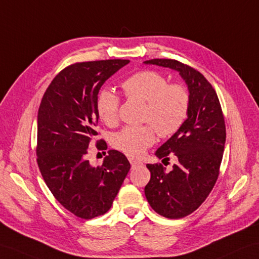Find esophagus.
Listing matches in <instances>:
<instances>
[{
	"instance_id": "obj_1",
	"label": "esophagus",
	"mask_w": 259,
	"mask_h": 259,
	"mask_svg": "<svg viewBox=\"0 0 259 259\" xmlns=\"http://www.w3.org/2000/svg\"><path fill=\"white\" fill-rule=\"evenodd\" d=\"M129 161H130V163H131L132 166H137V165L142 164V162L138 161V160H136V159H132V158H129Z\"/></svg>"
}]
</instances>
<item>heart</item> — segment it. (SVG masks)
<instances>
[{
  "label": "heart",
  "instance_id": "b5f03b06",
  "mask_svg": "<svg viewBox=\"0 0 259 259\" xmlns=\"http://www.w3.org/2000/svg\"><path fill=\"white\" fill-rule=\"evenodd\" d=\"M125 97L146 102L141 127H124L112 137V146L130 157H140L155 141V130L169 138L181 129L188 118L190 95L181 83H170L155 70H140L121 83ZM120 99L109 89H102L96 101V110L102 122L112 125L118 121Z\"/></svg>",
  "mask_w": 259,
  "mask_h": 259
}]
</instances>
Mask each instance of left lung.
Masks as SVG:
<instances>
[{
    "label": "left lung",
    "mask_w": 259,
    "mask_h": 259,
    "mask_svg": "<svg viewBox=\"0 0 259 259\" xmlns=\"http://www.w3.org/2000/svg\"><path fill=\"white\" fill-rule=\"evenodd\" d=\"M144 63L178 70L190 92L188 119L155 151L159 159L169 161L174 155L178 162L171 171L161 163L147 164L151 179L144 188L155 212L177 220L200 207L218 181L226 140L224 115L215 89L198 70L176 59Z\"/></svg>",
    "instance_id": "obj_1"
}]
</instances>
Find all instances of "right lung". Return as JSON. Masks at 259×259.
Here are the masks:
<instances>
[{
	"mask_svg": "<svg viewBox=\"0 0 259 259\" xmlns=\"http://www.w3.org/2000/svg\"><path fill=\"white\" fill-rule=\"evenodd\" d=\"M128 59L71 64L55 76L41 98L37 115V164L46 185L77 218L104 215L130 170L125 155L109 150L101 165L87 160L88 147L98 136L96 101L104 82ZM98 150H106L104 139ZM106 153V152H105Z\"/></svg>",
	"mask_w": 259,
	"mask_h": 259,
	"instance_id": "1",
	"label": "right lung"
}]
</instances>
